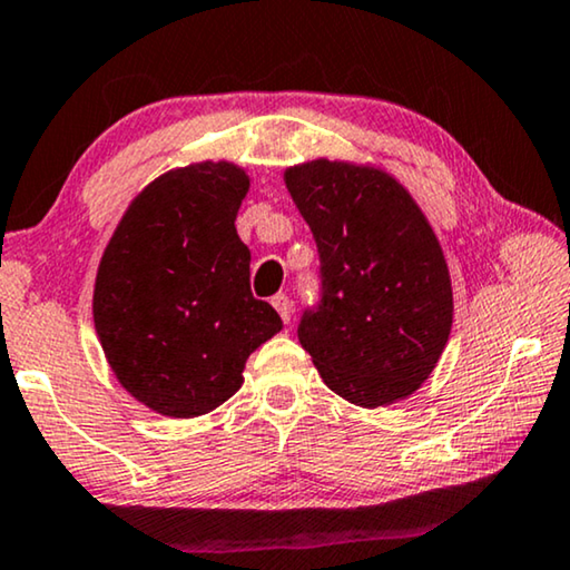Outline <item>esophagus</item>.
Returning <instances> with one entry per match:
<instances>
[{"label": "esophagus", "mask_w": 570, "mask_h": 570, "mask_svg": "<svg viewBox=\"0 0 570 570\" xmlns=\"http://www.w3.org/2000/svg\"><path fill=\"white\" fill-rule=\"evenodd\" d=\"M271 304H274L276 312H278V315H282V320H284L286 325L292 323V299H288L286 294H276L274 299H271Z\"/></svg>", "instance_id": "34e87169"}]
</instances>
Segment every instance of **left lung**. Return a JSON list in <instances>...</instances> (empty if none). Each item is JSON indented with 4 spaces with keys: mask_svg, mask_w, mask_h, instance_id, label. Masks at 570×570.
<instances>
[{
    "mask_svg": "<svg viewBox=\"0 0 570 570\" xmlns=\"http://www.w3.org/2000/svg\"><path fill=\"white\" fill-rule=\"evenodd\" d=\"M320 253L323 296L299 343L333 392L362 407L405 400L434 372L452 331L442 245L384 170L312 159L284 173Z\"/></svg>",
    "mask_w": 570,
    "mask_h": 570,
    "instance_id": "obj_1",
    "label": "left lung"
}]
</instances>
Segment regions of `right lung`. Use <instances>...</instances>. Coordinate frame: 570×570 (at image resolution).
Returning a JSON list of instances; mask_svg holds the SVG:
<instances>
[{"label":"right lung","mask_w":570,"mask_h":570,"mask_svg":"<svg viewBox=\"0 0 570 570\" xmlns=\"http://www.w3.org/2000/svg\"><path fill=\"white\" fill-rule=\"evenodd\" d=\"M243 167L196 163L151 180L110 237L92 317L116 380L170 419H194L243 387L247 356L282 331L250 292L235 219Z\"/></svg>","instance_id":"add662e5"}]
</instances>
